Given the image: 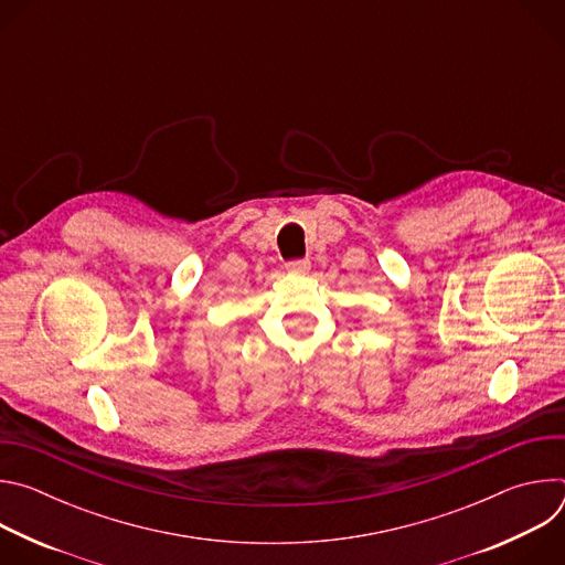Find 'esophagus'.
I'll use <instances>...</instances> for the list:
<instances>
[{
    "instance_id": "34e87169",
    "label": "esophagus",
    "mask_w": 565,
    "mask_h": 565,
    "mask_svg": "<svg viewBox=\"0 0 565 565\" xmlns=\"http://www.w3.org/2000/svg\"><path fill=\"white\" fill-rule=\"evenodd\" d=\"M286 270L290 275H306L310 270V262L308 259H292L286 264Z\"/></svg>"
}]
</instances>
